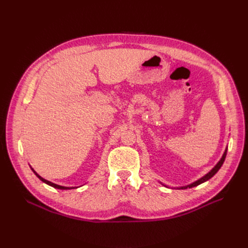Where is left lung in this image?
I'll return each instance as SVG.
<instances>
[{"instance_id":"1","label":"left lung","mask_w":248,"mask_h":248,"mask_svg":"<svg viewBox=\"0 0 248 248\" xmlns=\"http://www.w3.org/2000/svg\"><path fill=\"white\" fill-rule=\"evenodd\" d=\"M226 154H227V149L225 150V152H224V154H223V155H222V158H221V160L217 163V165L212 169V170L208 173V174H206L204 177H202L201 179H199V180H197L196 182H194V183H192V184H190V185H188V186H185V187H181V189H187V188H192V187H196V186H198V185H200V184H202V183H204V182H206V181H208L209 179H211L218 171H219V169L221 168V166L223 165V163H224V161H225V158H226Z\"/></svg>"}]
</instances>
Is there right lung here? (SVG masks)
I'll return each instance as SVG.
<instances>
[{"label":"right lung","mask_w":248,"mask_h":248,"mask_svg":"<svg viewBox=\"0 0 248 248\" xmlns=\"http://www.w3.org/2000/svg\"><path fill=\"white\" fill-rule=\"evenodd\" d=\"M32 171L35 173V175L40 179L42 182H44V183H46L47 185H49V186H51V187H54V188H56V189H60V190H67V189H72V188H74V187H64V186H60V185H57V184H54V183H52V182H50V181H47V180H45V179H43L41 176H39L33 169H32Z\"/></svg>","instance_id":"1"}]
</instances>
